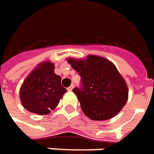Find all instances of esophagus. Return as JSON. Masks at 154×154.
<instances>
[{
    "label": "esophagus",
    "instance_id": "34e87169",
    "mask_svg": "<svg viewBox=\"0 0 154 154\" xmlns=\"http://www.w3.org/2000/svg\"><path fill=\"white\" fill-rule=\"evenodd\" d=\"M73 88H74V85L71 84V86H70V87L67 88V91H71L73 90Z\"/></svg>",
    "mask_w": 154,
    "mask_h": 154
}]
</instances>
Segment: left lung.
Returning <instances> with one entry per match:
<instances>
[{
	"instance_id": "obj_1",
	"label": "left lung",
	"mask_w": 154,
	"mask_h": 154,
	"mask_svg": "<svg viewBox=\"0 0 154 154\" xmlns=\"http://www.w3.org/2000/svg\"><path fill=\"white\" fill-rule=\"evenodd\" d=\"M67 61L81 77V87L74 88L73 92L83 113L94 121L107 120L119 114L127 102L128 87L114 63L93 55Z\"/></svg>"
}]
</instances>
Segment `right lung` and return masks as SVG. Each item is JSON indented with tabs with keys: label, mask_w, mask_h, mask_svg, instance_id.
<instances>
[{
	"label": "right lung",
	"mask_w": 154,
	"mask_h": 154,
	"mask_svg": "<svg viewBox=\"0 0 154 154\" xmlns=\"http://www.w3.org/2000/svg\"><path fill=\"white\" fill-rule=\"evenodd\" d=\"M54 71L53 63L45 61L25 79L20 89V98L27 110L44 115L57 106L67 89L61 84V77Z\"/></svg>",
	"instance_id": "right-lung-1"
}]
</instances>
